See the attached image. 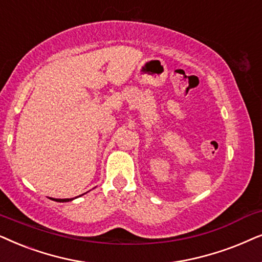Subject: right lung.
Returning a JSON list of instances; mask_svg holds the SVG:
<instances>
[{
    "mask_svg": "<svg viewBox=\"0 0 262 262\" xmlns=\"http://www.w3.org/2000/svg\"><path fill=\"white\" fill-rule=\"evenodd\" d=\"M73 199H56L55 201H58V202H67V201H71Z\"/></svg>",
    "mask_w": 262,
    "mask_h": 262,
    "instance_id": "right-lung-1",
    "label": "right lung"
}]
</instances>
